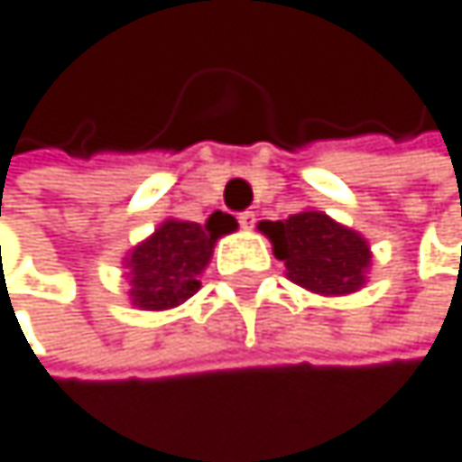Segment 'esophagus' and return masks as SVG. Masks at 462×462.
I'll return each mask as SVG.
<instances>
[{"mask_svg": "<svg viewBox=\"0 0 462 462\" xmlns=\"http://www.w3.org/2000/svg\"><path fill=\"white\" fill-rule=\"evenodd\" d=\"M254 221H257V216H254L252 210H246V213H241V216H238V224H241L244 229H252V226H254Z\"/></svg>", "mask_w": 462, "mask_h": 462, "instance_id": "obj_1", "label": "esophagus"}]
</instances>
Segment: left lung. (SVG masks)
I'll return each mask as SVG.
<instances>
[{"mask_svg": "<svg viewBox=\"0 0 462 462\" xmlns=\"http://www.w3.org/2000/svg\"><path fill=\"white\" fill-rule=\"evenodd\" d=\"M274 257L285 263V277L319 296H346L368 282L371 246L352 226L324 210H301L282 221H260Z\"/></svg>", "mask_w": 462, "mask_h": 462, "instance_id": "left-lung-1", "label": "left lung"}]
</instances>
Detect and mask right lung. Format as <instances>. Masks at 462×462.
Instances as JSON below:
<instances>
[{"mask_svg":"<svg viewBox=\"0 0 462 462\" xmlns=\"http://www.w3.org/2000/svg\"><path fill=\"white\" fill-rule=\"evenodd\" d=\"M236 229L238 221L226 213H213L205 224L166 218L124 257L130 301L138 310H171L188 301L202 288L216 241Z\"/></svg>","mask_w":462,"mask_h":462,"instance_id":"obj_1","label":"right lung"}]
</instances>
